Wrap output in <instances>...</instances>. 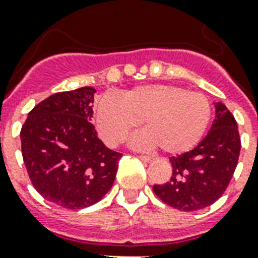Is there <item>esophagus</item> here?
I'll use <instances>...</instances> for the list:
<instances>
[{
  "label": "esophagus",
  "mask_w": 258,
  "mask_h": 258,
  "mask_svg": "<svg viewBox=\"0 0 258 258\" xmlns=\"http://www.w3.org/2000/svg\"><path fill=\"white\" fill-rule=\"evenodd\" d=\"M142 159V161L143 162H147V163H149V162H151L153 161V158H150V157H146V155H141V157H139Z\"/></svg>",
  "instance_id": "1"
}]
</instances>
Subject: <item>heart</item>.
<instances>
[{
    "label": "heart",
    "instance_id": "b5f03b06",
    "mask_svg": "<svg viewBox=\"0 0 258 258\" xmlns=\"http://www.w3.org/2000/svg\"><path fill=\"white\" fill-rule=\"evenodd\" d=\"M212 117L205 95L172 84H147L124 91L119 100L103 96L96 104V127L109 146L120 145L142 121L145 133L134 145L166 154L187 151L200 142Z\"/></svg>",
    "mask_w": 258,
    "mask_h": 258
}]
</instances>
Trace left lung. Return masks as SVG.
Wrapping results in <instances>:
<instances>
[{"mask_svg": "<svg viewBox=\"0 0 258 258\" xmlns=\"http://www.w3.org/2000/svg\"><path fill=\"white\" fill-rule=\"evenodd\" d=\"M216 119L208 135L187 153L171 157L172 175L153 190L162 202L182 212L213 205L228 187L240 157L241 139L233 113L214 103Z\"/></svg>", "mask_w": 258, "mask_h": 258, "instance_id": "obj_1", "label": "left lung"}]
</instances>
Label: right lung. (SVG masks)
<instances>
[{
	"label": "right lung",
	"mask_w": 258,
	"mask_h": 258,
	"mask_svg": "<svg viewBox=\"0 0 258 258\" xmlns=\"http://www.w3.org/2000/svg\"><path fill=\"white\" fill-rule=\"evenodd\" d=\"M92 87L54 93L22 125L21 150L34 188L60 208H88L109 191L120 153L105 147L91 123Z\"/></svg>",
	"instance_id": "1"
}]
</instances>
